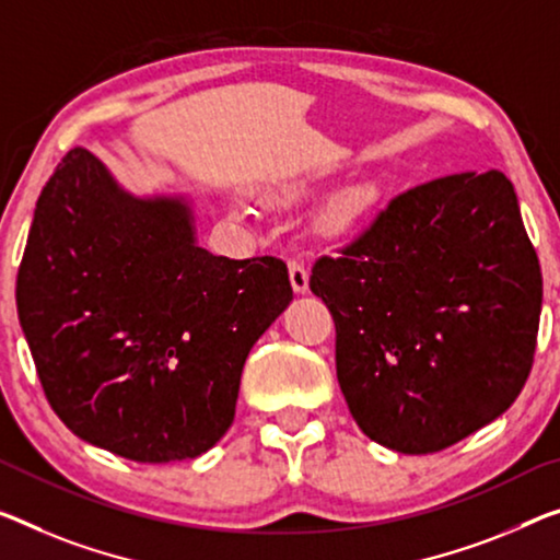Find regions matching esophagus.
Wrapping results in <instances>:
<instances>
[{
  "label": "esophagus",
  "mask_w": 560,
  "mask_h": 560,
  "mask_svg": "<svg viewBox=\"0 0 560 560\" xmlns=\"http://www.w3.org/2000/svg\"><path fill=\"white\" fill-rule=\"evenodd\" d=\"M288 270H290V285H292V290H295L298 295H305V292L310 290V275H307L305 265L298 262V260H290Z\"/></svg>",
  "instance_id": "1"
}]
</instances>
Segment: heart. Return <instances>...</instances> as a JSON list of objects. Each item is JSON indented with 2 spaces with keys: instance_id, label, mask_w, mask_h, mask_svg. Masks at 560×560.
<instances>
[{
  "instance_id": "1",
  "label": "heart",
  "mask_w": 560,
  "mask_h": 560,
  "mask_svg": "<svg viewBox=\"0 0 560 560\" xmlns=\"http://www.w3.org/2000/svg\"><path fill=\"white\" fill-rule=\"evenodd\" d=\"M381 200V185L373 177L340 187L317 212V230L328 237H342L355 230Z\"/></svg>"
}]
</instances>
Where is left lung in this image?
<instances>
[{
  "label": "left lung",
  "instance_id": "1",
  "mask_svg": "<svg viewBox=\"0 0 560 560\" xmlns=\"http://www.w3.org/2000/svg\"><path fill=\"white\" fill-rule=\"evenodd\" d=\"M310 290L335 320L352 418L385 448H448L526 385L544 278L503 172L398 195L338 257L313 265Z\"/></svg>",
  "mask_w": 560,
  "mask_h": 560
}]
</instances>
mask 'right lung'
<instances>
[{"label":"right lung","instance_id":"add662e5","mask_svg":"<svg viewBox=\"0 0 560 560\" xmlns=\"http://www.w3.org/2000/svg\"><path fill=\"white\" fill-rule=\"evenodd\" d=\"M290 300L285 262L208 253L187 197L127 192L84 148L42 190L16 275L49 406L137 463L197 458L228 433L245 360Z\"/></svg>","mask_w":560,"mask_h":560}]
</instances>
